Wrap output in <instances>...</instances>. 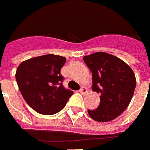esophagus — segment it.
<instances>
[{"instance_id":"1","label":"esophagus","mask_w":150,"mask_h":150,"mask_svg":"<svg viewBox=\"0 0 150 150\" xmlns=\"http://www.w3.org/2000/svg\"><path fill=\"white\" fill-rule=\"evenodd\" d=\"M80 92L82 94H87V89L85 87H82L81 89H80Z\"/></svg>"}]
</instances>
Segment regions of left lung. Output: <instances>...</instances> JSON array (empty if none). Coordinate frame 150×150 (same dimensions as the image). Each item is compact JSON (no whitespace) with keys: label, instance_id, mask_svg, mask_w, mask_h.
I'll list each match as a JSON object with an SVG mask.
<instances>
[{"label":"left lung","instance_id":"1","mask_svg":"<svg viewBox=\"0 0 150 150\" xmlns=\"http://www.w3.org/2000/svg\"><path fill=\"white\" fill-rule=\"evenodd\" d=\"M83 60L92 73V91L100 94V104L88 110V115L99 122L115 119L133 97L136 86L133 70L123 60L104 52L84 56Z\"/></svg>","mask_w":150,"mask_h":150}]
</instances>
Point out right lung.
<instances>
[{
	"mask_svg": "<svg viewBox=\"0 0 150 150\" xmlns=\"http://www.w3.org/2000/svg\"><path fill=\"white\" fill-rule=\"evenodd\" d=\"M66 58L46 54L23 61L16 73L26 103L42 115H54L65 106L73 91L63 87L60 70Z\"/></svg>",
	"mask_w": 150,
	"mask_h": 150,
	"instance_id": "add662e5",
	"label": "right lung"
}]
</instances>
